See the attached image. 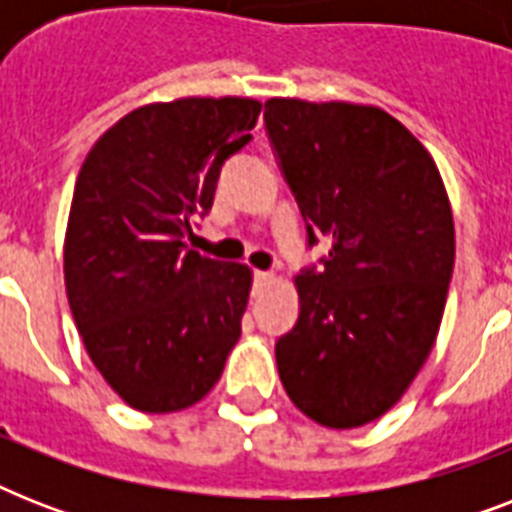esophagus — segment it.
I'll return each mask as SVG.
<instances>
[{"mask_svg": "<svg viewBox=\"0 0 512 512\" xmlns=\"http://www.w3.org/2000/svg\"><path fill=\"white\" fill-rule=\"evenodd\" d=\"M268 281H273V273L271 271H255V284H257V287H263V284H268Z\"/></svg>", "mask_w": 512, "mask_h": 512, "instance_id": "esophagus-1", "label": "esophagus"}]
</instances>
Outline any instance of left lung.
Segmentation results:
<instances>
[{
  "label": "left lung",
  "mask_w": 512,
  "mask_h": 512,
  "mask_svg": "<svg viewBox=\"0 0 512 512\" xmlns=\"http://www.w3.org/2000/svg\"><path fill=\"white\" fill-rule=\"evenodd\" d=\"M263 119L308 247L332 241L295 279L279 377L311 420L358 428L404 396L436 342L454 268L449 196L425 146L382 108L271 98Z\"/></svg>",
  "instance_id": "left-lung-1"
}]
</instances>
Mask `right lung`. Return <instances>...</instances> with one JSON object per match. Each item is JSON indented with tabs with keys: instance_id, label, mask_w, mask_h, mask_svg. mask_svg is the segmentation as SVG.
Listing matches in <instances>:
<instances>
[{
	"instance_id": "obj_1",
	"label": "right lung",
	"mask_w": 512,
	"mask_h": 512,
	"mask_svg": "<svg viewBox=\"0 0 512 512\" xmlns=\"http://www.w3.org/2000/svg\"><path fill=\"white\" fill-rule=\"evenodd\" d=\"M252 98L151 103L111 127L76 177L63 273L103 380L140 412L207 396L241 337L252 271L185 247L223 164L252 140Z\"/></svg>"
}]
</instances>
